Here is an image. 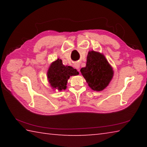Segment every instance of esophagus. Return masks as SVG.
Returning a JSON list of instances; mask_svg holds the SVG:
<instances>
[{
  "instance_id": "34e87169",
  "label": "esophagus",
  "mask_w": 147,
  "mask_h": 147,
  "mask_svg": "<svg viewBox=\"0 0 147 147\" xmlns=\"http://www.w3.org/2000/svg\"><path fill=\"white\" fill-rule=\"evenodd\" d=\"M74 67H75V68L76 69H78V71H79L80 70H79V68H80V66H79V65L78 64H75V65H74Z\"/></svg>"
}]
</instances>
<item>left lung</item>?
<instances>
[{
  "label": "left lung",
  "mask_w": 147,
  "mask_h": 147,
  "mask_svg": "<svg viewBox=\"0 0 147 147\" xmlns=\"http://www.w3.org/2000/svg\"><path fill=\"white\" fill-rule=\"evenodd\" d=\"M80 72L89 86L94 91L105 89L113 76V71L102 54L94 51H89L85 67Z\"/></svg>",
  "instance_id": "left-lung-1"
}]
</instances>
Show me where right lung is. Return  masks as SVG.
<instances>
[{
	"label": "right lung",
	"mask_w": 147,
	"mask_h": 147,
	"mask_svg": "<svg viewBox=\"0 0 147 147\" xmlns=\"http://www.w3.org/2000/svg\"><path fill=\"white\" fill-rule=\"evenodd\" d=\"M78 74L76 69L71 66H65L61 59L58 58L51 63L47 72V78L52 88L61 91L66 89L70 76Z\"/></svg>",
	"instance_id": "add662e5"
}]
</instances>
